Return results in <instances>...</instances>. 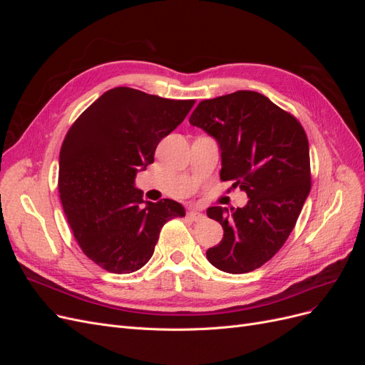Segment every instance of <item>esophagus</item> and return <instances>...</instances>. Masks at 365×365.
Wrapping results in <instances>:
<instances>
[{"instance_id":"1","label":"esophagus","mask_w":365,"mask_h":365,"mask_svg":"<svg viewBox=\"0 0 365 365\" xmlns=\"http://www.w3.org/2000/svg\"><path fill=\"white\" fill-rule=\"evenodd\" d=\"M189 217H190L192 220H195V222H197V220H202L205 216H204L201 212H197V210H190V212H189Z\"/></svg>"}]
</instances>
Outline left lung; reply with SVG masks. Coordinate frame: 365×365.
Segmentation results:
<instances>
[{"label": "left lung", "instance_id": "1", "mask_svg": "<svg viewBox=\"0 0 365 365\" xmlns=\"http://www.w3.org/2000/svg\"><path fill=\"white\" fill-rule=\"evenodd\" d=\"M189 121L217 141L220 180L233 181L250 197L242 208L207 210L224 228L207 259L230 274L257 269L289 237L311 192L306 132L294 115L256 91L202 101Z\"/></svg>", "mask_w": 365, "mask_h": 365}]
</instances>
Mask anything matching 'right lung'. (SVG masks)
<instances>
[{"label": "right lung", "mask_w": 365, "mask_h": 365, "mask_svg": "<svg viewBox=\"0 0 365 365\" xmlns=\"http://www.w3.org/2000/svg\"><path fill=\"white\" fill-rule=\"evenodd\" d=\"M193 103L118 86L70 128L59 153L61 202L77 244L101 268L114 274L143 268L163 225L185 216L176 201H143L134 184Z\"/></svg>", "instance_id": "obj_1"}]
</instances>
